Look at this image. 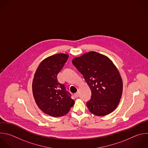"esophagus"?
Returning a JSON list of instances; mask_svg holds the SVG:
<instances>
[{"mask_svg":"<svg viewBox=\"0 0 148 148\" xmlns=\"http://www.w3.org/2000/svg\"><path fill=\"white\" fill-rule=\"evenodd\" d=\"M78 96H79V93H78V92L74 93V96H75V97H78Z\"/></svg>","mask_w":148,"mask_h":148,"instance_id":"obj_1","label":"esophagus"}]
</instances>
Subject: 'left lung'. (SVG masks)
<instances>
[{
  "instance_id": "obj_1",
  "label": "left lung",
  "mask_w": 148,
  "mask_h": 148,
  "mask_svg": "<svg viewBox=\"0 0 148 148\" xmlns=\"http://www.w3.org/2000/svg\"><path fill=\"white\" fill-rule=\"evenodd\" d=\"M82 74L91 90L86 106L90 113L103 116L117 107L123 93V81L116 66L107 56L87 52L72 61Z\"/></svg>"
}]
</instances>
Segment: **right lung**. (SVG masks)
<instances>
[{
	"mask_svg": "<svg viewBox=\"0 0 148 148\" xmlns=\"http://www.w3.org/2000/svg\"><path fill=\"white\" fill-rule=\"evenodd\" d=\"M69 58L67 54L58 53L43 60L38 67L32 81V93L38 108L54 117L66 114L74 104L71 94L58 81V74Z\"/></svg>",
	"mask_w": 148,
	"mask_h": 148,
	"instance_id": "add662e5",
	"label": "right lung"
}]
</instances>
